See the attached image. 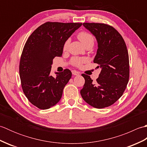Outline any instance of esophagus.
I'll use <instances>...</instances> for the list:
<instances>
[{
	"mask_svg": "<svg viewBox=\"0 0 147 147\" xmlns=\"http://www.w3.org/2000/svg\"><path fill=\"white\" fill-rule=\"evenodd\" d=\"M72 74H73V75L77 76V75H79V74H80V72L77 71L76 70H73V71H72Z\"/></svg>",
	"mask_w": 147,
	"mask_h": 147,
	"instance_id": "esophagus-1",
	"label": "esophagus"
}]
</instances>
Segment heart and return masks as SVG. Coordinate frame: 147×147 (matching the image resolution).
Returning <instances> with one entry per match:
<instances>
[{"mask_svg": "<svg viewBox=\"0 0 147 147\" xmlns=\"http://www.w3.org/2000/svg\"><path fill=\"white\" fill-rule=\"evenodd\" d=\"M78 38L80 40V41L82 43V44L86 47L88 45H93L94 43V37L90 33L85 31L80 32L77 35ZM69 45V40L65 41L63 45V51H67ZM86 62V59L85 57H74L71 59V64L76 67H80L83 64L85 63Z\"/></svg>", "mask_w": 147, "mask_h": 147, "instance_id": "obj_1", "label": "heart"}]
</instances>
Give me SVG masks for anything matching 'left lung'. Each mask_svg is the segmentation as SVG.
I'll return each mask as SVG.
<instances>
[{
  "instance_id": "left-lung-1",
  "label": "left lung",
  "mask_w": 147,
  "mask_h": 147,
  "mask_svg": "<svg viewBox=\"0 0 147 147\" xmlns=\"http://www.w3.org/2000/svg\"><path fill=\"white\" fill-rule=\"evenodd\" d=\"M83 25L97 40L98 48L93 62L102 70L95 83L90 76L82 74L85 82L80 93L92 107L105 108L114 104L126 88L129 78L128 52L123 36L113 26L95 23Z\"/></svg>"
}]
</instances>
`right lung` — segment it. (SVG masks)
I'll return each instance as SVG.
<instances>
[{"label":"right lung","instance_id":"right-lung-1","mask_svg":"<svg viewBox=\"0 0 147 147\" xmlns=\"http://www.w3.org/2000/svg\"><path fill=\"white\" fill-rule=\"evenodd\" d=\"M82 25L78 23L46 22L28 37L20 61V76L23 93L32 104L40 109L55 105L62 97L72 73L65 69L50 73L53 59L61 57L65 42Z\"/></svg>","mask_w":147,"mask_h":147}]
</instances>
